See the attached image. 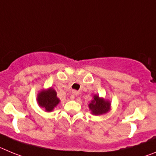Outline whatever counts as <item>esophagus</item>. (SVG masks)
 Returning <instances> with one entry per match:
<instances>
[{"mask_svg":"<svg viewBox=\"0 0 156 156\" xmlns=\"http://www.w3.org/2000/svg\"><path fill=\"white\" fill-rule=\"evenodd\" d=\"M74 95H78V92H74Z\"/></svg>","mask_w":156,"mask_h":156,"instance_id":"obj_1","label":"esophagus"}]
</instances>
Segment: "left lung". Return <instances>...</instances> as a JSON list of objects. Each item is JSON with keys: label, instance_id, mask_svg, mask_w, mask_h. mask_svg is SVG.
I'll return each mask as SVG.
<instances>
[{"label": "left lung", "instance_id": "obj_1", "mask_svg": "<svg viewBox=\"0 0 156 156\" xmlns=\"http://www.w3.org/2000/svg\"><path fill=\"white\" fill-rule=\"evenodd\" d=\"M93 99L91 100V102L88 105L89 110L92 115L99 116V115L105 114L110 111L111 109V102L108 99L100 97L99 95H93Z\"/></svg>", "mask_w": 156, "mask_h": 156}]
</instances>
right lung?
<instances>
[{
	"label": "right lung",
	"instance_id": "1",
	"mask_svg": "<svg viewBox=\"0 0 156 156\" xmlns=\"http://www.w3.org/2000/svg\"><path fill=\"white\" fill-rule=\"evenodd\" d=\"M36 100L38 105L47 112L53 111L61 102L60 99L57 97V92L52 87L47 89H42L38 92Z\"/></svg>",
	"mask_w": 156,
	"mask_h": 156
}]
</instances>
